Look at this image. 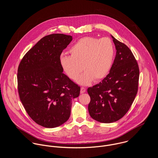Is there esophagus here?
<instances>
[{
    "label": "esophagus",
    "instance_id": "esophagus-1",
    "mask_svg": "<svg viewBox=\"0 0 158 158\" xmlns=\"http://www.w3.org/2000/svg\"><path fill=\"white\" fill-rule=\"evenodd\" d=\"M86 89L85 88H83V87H81V90H80V93L81 94H83V93H85V92H86Z\"/></svg>",
    "mask_w": 158,
    "mask_h": 158
}]
</instances>
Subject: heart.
I'll return each instance as SVG.
<instances>
[{
  "label": "heart",
  "mask_w": 158,
  "mask_h": 158,
  "mask_svg": "<svg viewBox=\"0 0 158 158\" xmlns=\"http://www.w3.org/2000/svg\"><path fill=\"white\" fill-rule=\"evenodd\" d=\"M69 52L70 56L64 54L60 56L61 68L73 80L78 78L84 69L85 72L80 77L78 83L87 85L92 80L98 81L108 75L113 64L115 48L108 38L99 40L87 36L72 45Z\"/></svg>",
  "instance_id": "b5f03b06"
}]
</instances>
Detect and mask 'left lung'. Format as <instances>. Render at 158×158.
<instances>
[{"label":"left lung","instance_id":"1","mask_svg":"<svg viewBox=\"0 0 158 158\" xmlns=\"http://www.w3.org/2000/svg\"><path fill=\"white\" fill-rule=\"evenodd\" d=\"M116 55L110 73L98 84L89 88L88 111L102 123H112L123 117L137 94L139 69L131 50L113 36Z\"/></svg>","mask_w":158,"mask_h":158}]
</instances>
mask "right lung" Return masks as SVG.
I'll return each mask as SVG.
<instances>
[{"label":"right lung","mask_w":158,"mask_h":158,"mask_svg":"<svg viewBox=\"0 0 158 158\" xmlns=\"http://www.w3.org/2000/svg\"><path fill=\"white\" fill-rule=\"evenodd\" d=\"M72 40V36L64 34L45 36L27 52L18 67L20 100L31 118L45 128L65 123L72 100L80 95V87L63 73L60 63Z\"/></svg>","instance_id":"obj_1"}]
</instances>
